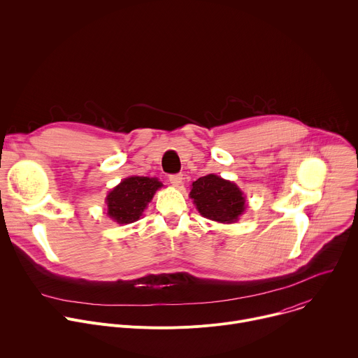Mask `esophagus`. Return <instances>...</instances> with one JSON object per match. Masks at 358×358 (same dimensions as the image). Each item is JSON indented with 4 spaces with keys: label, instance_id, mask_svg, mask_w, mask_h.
Segmentation results:
<instances>
[{
    "label": "esophagus",
    "instance_id": "1",
    "mask_svg": "<svg viewBox=\"0 0 358 358\" xmlns=\"http://www.w3.org/2000/svg\"><path fill=\"white\" fill-rule=\"evenodd\" d=\"M170 182L173 187H180L182 184V174H174V176H170Z\"/></svg>",
    "mask_w": 358,
    "mask_h": 358
}]
</instances>
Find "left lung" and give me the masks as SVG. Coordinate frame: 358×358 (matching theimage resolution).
Instances as JSON below:
<instances>
[{
    "mask_svg": "<svg viewBox=\"0 0 358 358\" xmlns=\"http://www.w3.org/2000/svg\"><path fill=\"white\" fill-rule=\"evenodd\" d=\"M189 196L203 218L221 224L236 222L246 208L245 195L239 187L215 174L194 181Z\"/></svg>",
    "mask_w": 358,
    "mask_h": 358,
    "instance_id": "8db88e82",
    "label": "left lung"
}]
</instances>
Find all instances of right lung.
Returning a JSON list of instances; mask_svg holds the SVG:
<instances>
[{"instance_id":"right-lung-1","label":"right lung","mask_w":358,"mask_h":358,"mask_svg":"<svg viewBox=\"0 0 358 358\" xmlns=\"http://www.w3.org/2000/svg\"><path fill=\"white\" fill-rule=\"evenodd\" d=\"M163 184L159 178L127 177L106 196L108 215L117 224L136 222Z\"/></svg>"}]
</instances>
